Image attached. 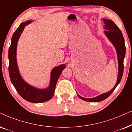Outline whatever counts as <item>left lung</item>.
<instances>
[{"label": "left lung", "instance_id": "8db88e82", "mask_svg": "<svg viewBox=\"0 0 132 132\" xmlns=\"http://www.w3.org/2000/svg\"><path fill=\"white\" fill-rule=\"evenodd\" d=\"M103 20L105 24L104 28L106 29V31H104V34L112 43V45L114 46L116 51H117L118 62V73L117 81L116 82L115 86L110 91L100 95L96 97L86 98L82 97L80 95L77 94L79 98H80L84 101L88 102H100L109 97L120 82L122 74H123L124 59L126 55V46L123 36H122V32L119 28L116 25V24L113 21L106 19H103Z\"/></svg>", "mask_w": 132, "mask_h": 132}]
</instances>
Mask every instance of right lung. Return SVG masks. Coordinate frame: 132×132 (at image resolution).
Returning <instances> with one entry per match:
<instances>
[{
	"label": "right lung",
	"instance_id": "right-lung-1",
	"mask_svg": "<svg viewBox=\"0 0 132 132\" xmlns=\"http://www.w3.org/2000/svg\"><path fill=\"white\" fill-rule=\"evenodd\" d=\"M32 20H28L20 24L11 38V43L9 48V75L12 84L19 94L26 101L33 103H41L52 98L55 92L56 84L66 65L62 64L54 68L51 73L50 86L46 89H37L27 83L21 76L17 63L16 52L19 37L25 26L31 23Z\"/></svg>",
	"mask_w": 132,
	"mask_h": 132
}]
</instances>
